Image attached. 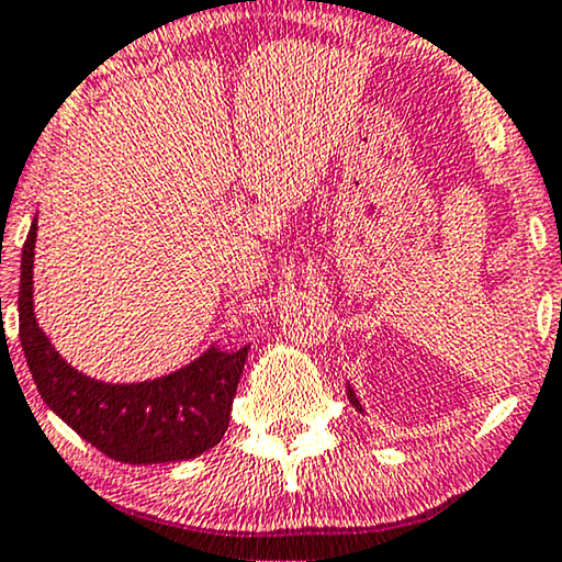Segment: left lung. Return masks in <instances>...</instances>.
Instances as JSON below:
<instances>
[{"label": "left lung", "mask_w": 562, "mask_h": 562, "mask_svg": "<svg viewBox=\"0 0 562 562\" xmlns=\"http://www.w3.org/2000/svg\"><path fill=\"white\" fill-rule=\"evenodd\" d=\"M348 401H350V403H353V405H356V408H358V411H361V403H358V397H356V392H353V390H350V384H348Z\"/></svg>", "instance_id": "1"}]
</instances>
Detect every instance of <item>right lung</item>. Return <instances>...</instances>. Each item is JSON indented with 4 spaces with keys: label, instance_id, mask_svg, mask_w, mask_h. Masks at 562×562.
Returning <instances> with one entry per match:
<instances>
[{
    "label": "right lung",
    "instance_id": "right-lung-1",
    "mask_svg": "<svg viewBox=\"0 0 562 562\" xmlns=\"http://www.w3.org/2000/svg\"><path fill=\"white\" fill-rule=\"evenodd\" d=\"M36 220L20 261V346L38 395L86 442L120 463H175L212 450L225 437L248 346L204 356L159 380L110 384L72 369L33 314Z\"/></svg>",
    "mask_w": 562,
    "mask_h": 562
}]
</instances>
